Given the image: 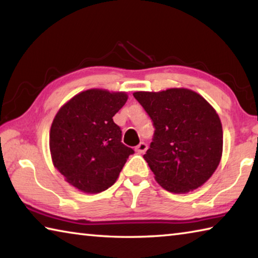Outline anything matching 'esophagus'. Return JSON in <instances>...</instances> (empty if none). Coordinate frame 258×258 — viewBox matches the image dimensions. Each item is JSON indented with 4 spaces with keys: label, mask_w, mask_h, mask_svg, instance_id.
Wrapping results in <instances>:
<instances>
[{
    "label": "esophagus",
    "mask_w": 258,
    "mask_h": 258,
    "mask_svg": "<svg viewBox=\"0 0 258 258\" xmlns=\"http://www.w3.org/2000/svg\"><path fill=\"white\" fill-rule=\"evenodd\" d=\"M147 149H148V146H147V143H145V142H140L139 145L135 147V151L139 152V154H145Z\"/></svg>",
    "instance_id": "1"
}]
</instances>
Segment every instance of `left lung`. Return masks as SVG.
I'll return each mask as SVG.
<instances>
[{
    "label": "left lung",
    "instance_id": "8db88e82",
    "mask_svg": "<svg viewBox=\"0 0 258 258\" xmlns=\"http://www.w3.org/2000/svg\"><path fill=\"white\" fill-rule=\"evenodd\" d=\"M155 133L147 160L165 190L184 194L215 172L223 149L220 117L203 97L187 89L135 92Z\"/></svg>",
    "mask_w": 258,
    "mask_h": 258
}]
</instances>
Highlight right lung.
I'll return each instance as SVG.
<instances>
[{"label": "right lung", "instance_id": "1", "mask_svg": "<svg viewBox=\"0 0 258 258\" xmlns=\"http://www.w3.org/2000/svg\"><path fill=\"white\" fill-rule=\"evenodd\" d=\"M126 100L124 92L87 90L69 100L54 117L50 132L52 161L78 190H107L134 154L121 142V130L112 119Z\"/></svg>", "mask_w": 258, "mask_h": 258}]
</instances>
